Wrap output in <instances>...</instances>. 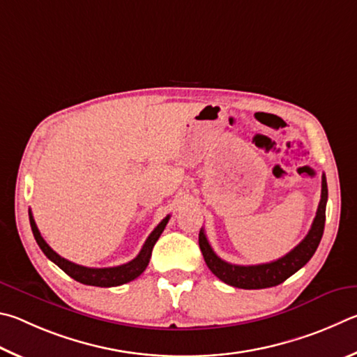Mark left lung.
I'll use <instances>...</instances> for the list:
<instances>
[{
	"instance_id": "obj_1",
	"label": "left lung",
	"mask_w": 357,
	"mask_h": 357,
	"mask_svg": "<svg viewBox=\"0 0 357 357\" xmlns=\"http://www.w3.org/2000/svg\"><path fill=\"white\" fill-rule=\"evenodd\" d=\"M326 202H328V183L326 177L321 178V199L318 204L315 220L312 222V227L305 238L299 243V245L291 249L289 254L280 257L270 264L261 265H234L229 261H224L218 257L213 249H211L210 243L205 236L204 229L199 232V246L204 255V260L210 271L215 274L218 279L227 285L236 287V289L245 290H259V289H268V287H276L282 284L284 280L289 279L291 274H295L298 270L307 264L315 254L318 245H320L323 230H324V221H326Z\"/></svg>"
}]
</instances>
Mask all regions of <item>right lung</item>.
Masks as SVG:
<instances>
[{
  "label": "right lung",
  "mask_w": 357,
  "mask_h": 357,
  "mask_svg": "<svg viewBox=\"0 0 357 357\" xmlns=\"http://www.w3.org/2000/svg\"><path fill=\"white\" fill-rule=\"evenodd\" d=\"M169 218L171 216L167 215L165 220H162L158 226L153 229V232L149 235V238L146 240V243H144L141 252L137 254L133 260L128 261V264L111 266V268H87V266L73 264V261H68L67 259L61 257L59 254H56L53 249L47 245V241L42 238L39 229L36 226L33 213H31L29 210L31 229H33L34 238L37 241V245H39V248L42 249V252L45 254L53 264L58 265L62 271L68 274L72 279L78 280V282L84 285H93V287H117V285L130 282V280L136 279L137 276H141L149 265L150 255H152V249L155 246L156 240H158L160 235L162 234V230H165Z\"/></svg>",
  "instance_id": "1"
}]
</instances>
